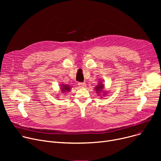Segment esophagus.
Wrapping results in <instances>:
<instances>
[{
  "mask_svg": "<svg viewBox=\"0 0 161 161\" xmlns=\"http://www.w3.org/2000/svg\"><path fill=\"white\" fill-rule=\"evenodd\" d=\"M78 85L81 87H85L86 86V83L85 82H80L78 83Z\"/></svg>",
  "mask_w": 161,
  "mask_h": 161,
  "instance_id": "34e87169",
  "label": "esophagus"
}]
</instances>
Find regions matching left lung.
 Masks as SVG:
<instances>
[{
	"instance_id": "left-lung-1",
	"label": "left lung",
	"mask_w": 161,
	"mask_h": 161,
	"mask_svg": "<svg viewBox=\"0 0 161 161\" xmlns=\"http://www.w3.org/2000/svg\"><path fill=\"white\" fill-rule=\"evenodd\" d=\"M103 87H104V85H103V84H101V83L98 84V86L97 87H95L96 90H97V91H98V92H100V91H102Z\"/></svg>"
}]
</instances>
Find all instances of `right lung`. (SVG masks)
I'll return each instance as SVG.
<instances>
[{"instance_id":"add662e5","label":"right lung","mask_w":161,"mask_h":161,"mask_svg":"<svg viewBox=\"0 0 161 161\" xmlns=\"http://www.w3.org/2000/svg\"><path fill=\"white\" fill-rule=\"evenodd\" d=\"M61 89H62L61 91H62L63 92H64V91H70V87L69 86H63Z\"/></svg>"}]
</instances>
